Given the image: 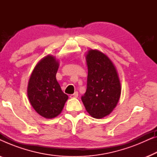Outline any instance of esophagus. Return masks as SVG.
I'll use <instances>...</instances> for the list:
<instances>
[{"mask_svg": "<svg viewBox=\"0 0 157 157\" xmlns=\"http://www.w3.org/2000/svg\"><path fill=\"white\" fill-rule=\"evenodd\" d=\"M78 92L76 91L74 94H71V95H70V98H77V97H78Z\"/></svg>", "mask_w": 157, "mask_h": 157, "instance_id": "esophagus-1", "label": "esophagus"}]
</instances>
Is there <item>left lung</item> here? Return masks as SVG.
<instances>
[{
    "label": "left lung",
    "instance_id": "1",
    "mask_svg": "<svg viewBox=\"0 0 157 157\" xmlns=\"http://www.w3.org/2000/svg\"><path fill=\"white\" fill-rule=\"evenodd\" d=\"M86 60L87 89L81 100L92 117L101 119L117 106L121 96V83L114 65L104 53L91 49Z\"/></svg>",
    "mask_w": 157,
    "mask_h": 157
}]
</instances>
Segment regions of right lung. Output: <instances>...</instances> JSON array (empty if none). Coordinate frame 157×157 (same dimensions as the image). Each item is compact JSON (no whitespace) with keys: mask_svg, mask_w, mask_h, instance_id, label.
<instances>
[{"mask_svg":"<svg viewBox=\"0 0 157 157\" xmlns=\"http://www.w3.org/2000/svg\"><path fill=\"white\" fill-rule=\"evenodd\" d=\"M59 66V61L53 56L43 58L34 68L28 84L27 94L31 106L46 119L59 115L68 98L56 78Z\"/></svg>","mask_w":157,"mask_h":157,"instance_id":"1","label":"right lung"}]
</instances>
